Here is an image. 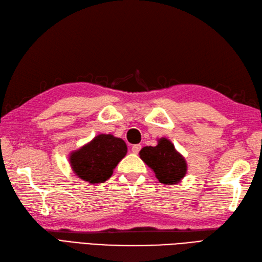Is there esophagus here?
Returning a JSON list of instances; mask_svg holds the SVG:
<instances>
[{"label": "esophagus", "mask_w": 262, "mask_h": 262, "mask_svg": "<svg viewBox=\"0 0 262 262\" xmlns=\"http://www.w3.org/2000/svg\"><path fill=\"white\" fill-rule=\"evenodd\" d=\"M140 148H142V146H140L139 144H137V145H134V146L132 147V151H133L134 154H138V152H139V150H140Z\"/></svg>", "instance_id": "obj_1"}]
</instances>
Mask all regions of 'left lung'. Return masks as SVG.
<instances>
[{
	"mask_svg": "<svg viewBox=\"0 0 262 262\" xmlns=\"http://www.w3.org/2000/svg\"><path fill=\"white\" fill-rule=\"evenodd\" d=\"M139 157L164 185L178 184L187 172L185 158L176 150L170 140L164 137L158 139L155 147L146 146L142 148Z\"/></svg>",
	"mask_w": 262,
	"mask_h": 262,
	"instance_id": "obj_1",
	"label": "left lung"
}]
</instances>
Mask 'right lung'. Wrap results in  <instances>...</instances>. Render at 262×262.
<instances>
[{
    "label": "right lung",
    "mask_w": 262,
    "mask_h": 262,
    "mask_svg": "<svg viewBox=\"0 0 262 262\" xmlns=\"http://www.w3.org/2000/svg\"><path fill=\"white\" fill-rule=\"evenodd\" d=\"M127 154L126 143L111 134H100L70 155L75 175L94 185L106 182Z\"/></svg>",
    "instance_id": "obj_1"
}]
</instances>
